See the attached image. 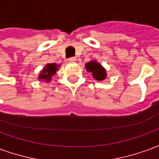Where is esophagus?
<instances>
[{"label": "esophagus", "instance_id": "obj_1", "mask_svg": "<svg viewBox=\"0 0 159 159\" xmlns=\"http://www.w3.org/2000/svg\"><path fill=\"white\" fill-rule=\"evenodd\" d=\"M76 57H71V58H70L69 59H68V61L69 62H71V63H74V62H76Z\"/></svg>", "mask_w": 159, "mask_h": 159}]
</instances>
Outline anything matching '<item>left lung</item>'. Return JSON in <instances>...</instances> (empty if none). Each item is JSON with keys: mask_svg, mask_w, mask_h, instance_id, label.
I'll use <instances>...</instances> for the list:
<instances>
[{"mask_svg": "<svg viewBox=\"0 0 159 159\" xmlns=\"http://www.w3.org/2000/svg\"><path fill=\"white\" fill-rule=\"evenodd\" d=\"M85 68L87 71L92 73V76L97 81H103L107 78V70L100 63L96 60H91L85 64Z\"/></svg>", "mask_w": 159, "mask_h": 159, "instance_id": "obj_1", "label": "left lung"}]
</instances>
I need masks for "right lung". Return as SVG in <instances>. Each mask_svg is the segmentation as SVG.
Instances as JSON below:
<instances>
[{"label":"right lung","instance_id":"obj_1","mask_svg":"<svg viewBox=\"0 0 159 159\" xmlns=\"http://www.w3.org/2000/svg\"><path fill=\"white\" fill-rule=\"evenodd\" d=\"M59 65H57L55 63H51V64H47L43 69L40 71L38 80L42 82L49 83L52 80V76L55 75L56 71L59 70Z\"/></svg>","mask_w":159,"mask_h":159}]
</instances>
